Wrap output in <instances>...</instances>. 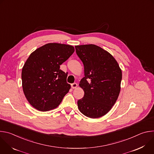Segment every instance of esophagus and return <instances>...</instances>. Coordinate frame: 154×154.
Listing matches in <instances>:
<instances>
[{"instance_id": "esophagus-1", "label": "esophagus", "mask_w": 154, "mask_h": 154, "mask_svg": "<svg viewBox=\"0 0 154 154\" xmlns=\"http://www.w3.org/2000/svg\"><path fill=\"white\" fill-rule=\"evenodd\" d=\"M77 86V84L76 83H73L71 84V88L72 89H74V88H76Z\"/></svg>"}]
</instances>
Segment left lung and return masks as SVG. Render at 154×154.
Masks as SVG:
<instances>
[{
	"instance_id": "left-lung-1",
	"label": "left lung",
	"mask_w": 154,
	"mask_h": 154,
	"mask_svg": "<svg viewBox=\"0 0 154 154\" xmlns=\"http://www.w3.org/2000/svg\"><path fill=\"white\" fill-rule=\"evenodd\" d=\"M75 48L85 72L79 83L85 94L77 101L78 108L88 118L102 117L110 110L119 96L122 71L114 57L97 46L80 45Z\"/></svg>"
}]
</instances>
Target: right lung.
<instances>
[{
  "mask_svg": "<svg viewBox=\"0 0 154 154\" xmlns=\"http://www.w3.org/2000/svg\"><path fill=\"white\" fill-rule=\"evenodd\" d=\"M74 48L59 43H48L32 52L22 70L23 91L29 102L39 111L57 108L71 85L67 73L60 65L74 53Z\"/></svg>",
  "mask_w": 154,
  "mask_h": 154,
  "instance_id": "obj_1",
  "label": "right lung"
}]
</instances>
